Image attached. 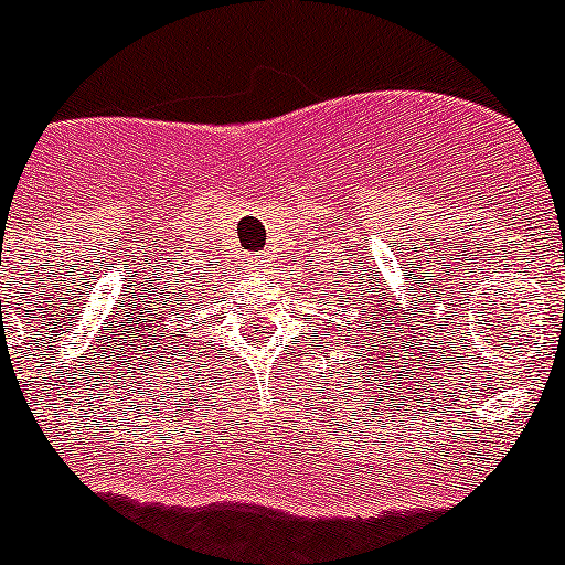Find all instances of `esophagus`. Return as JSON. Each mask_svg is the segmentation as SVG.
<instances>
[{
  "mask_svg": "<svg viewBox=\"0 0 565 565\" xmlns=\"http://www.w3.org/2000/svg\"><path fill=\"white\" fill-rule=\"evenodd\" d=\"M258 267H262V264H258Z\"/></svg>",
  "mask_w": 565,
  "mask_h": 565,
  "instance_id": "esophagus-1",
  "label": "esophagus"
}]
</instances>
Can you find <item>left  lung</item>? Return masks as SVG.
Returning a JSON list of instances; mask_svg holds the SVG:
<instances>
[{"label":"left lung","instance_id":"8db88e82","mask_svg":"<svg viewBox=\"0 0 565 565\" xmlns=\"http://www.w3.org/2000/svg\"><path fill=\"white\" fill-rule=\"evenodd\" d=\"M364 321H366V316H364ZM375 322L376 327H381V318H375V321H366V332H370V335H372V341H377V330L375 328L371 327V323ZM381 332H384V327H381ZM390 343H392V338H390Z\"/></svg>","mask_w":565,"mask_h":565}]
</instances>
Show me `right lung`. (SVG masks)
Returning a JSON list of instances; mask_svg holds the SVG:
<instances>
[{
    "instance_id": "1",
    "label": "right lung",
    "mask_w": 565,
    "mask_h": 565,
    "mask_svg": "<svg viewBox=\"0 0 565 565\" xmlns=\"http://www.w3.org/2000/svg\"><path fill=\"white\" fill-rule=\"evenodd\" d=\"M190 303L188 307H181V310H175V327H170L167 323V318L170 316H161L156 318L153 323V335H150V341H147V350H150V361H156V364H164L167 358L170 355H181V350H188L190 343V335H188V321H190ZM195 330V323H193Z\"/></svg>"
}]
</instances>
